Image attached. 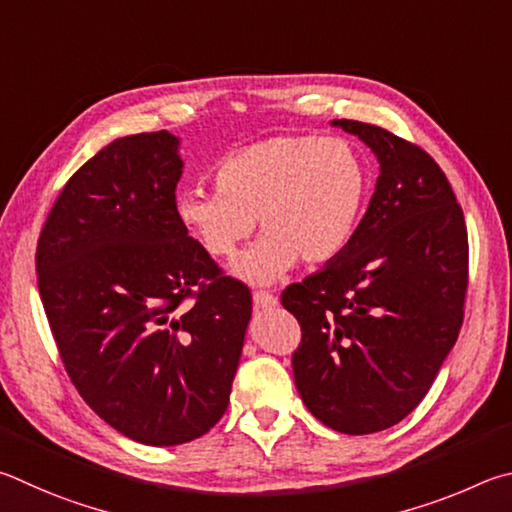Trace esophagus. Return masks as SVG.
I'll return each mask as SVG.
<instances>
[{"label": "esophagus", "instance_id": "34e87169", "mask_svg": "<svg viewBox=\"0 0 512 512\" xmlns=\"http://www.w3.org/2000/svg\"><path fill=\"white\" fill-rule=\"evenodd\" d=\"M254 303L258 308H274L276 303H279V299L274 297L272 292H265V290H256L254 292Z\"/></svg>", "mask_w": 512, "mask_h": 512}]
</instances>
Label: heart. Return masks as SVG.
I'll use <instances>...</instances> for the list:
<instances>
[{"mask_svg":"<svg viewBox=\"0 0 512 512\" xmlns=\"http://www.w3.org/2000/svg\"><path fill=\"white\" fill-rule=\"evenodd\" d=\"M218 191L186 188L175 213L213 258L236 254L258 227L265 236L236 263L242 279L272 283L297 258L328 263L351 245L369 195V170L353 143L276 134L229 152L215 166Z\"/></svg>","mask_w":512,"mask_h":512,"instance_id":"1","label":"heart"}]
</instances>
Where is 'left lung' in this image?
I'll return each instance as SVG.
<instances>
[{
	"label": "left lung",
	"mask_w": 512,
	"mask_h": 512,
	"mask_svg": "<svg viewBox=\"0 0 512 512\" xmlns=\"http://www.w3.org/2000/svg\"><path fill=\"white\" fill-rule=\"evenodd\" d=\"M380 161L369 211L324 270L292 283L294 382L312 416L342 434L393 427L427 396L461 333L468 229L441 166L380 125L335 121Z\"/></svg>",
	"instance_id": "left-lung-1"
}]
</instances>
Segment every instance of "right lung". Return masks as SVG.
I'll return each mask as SVG.
<instances>
[{
  "label": "right lung",
  "instance_id": "right-lung-1",
  "mask_svg": "<svg viewBox=\"0 0 512 512\" xmlns=\"http://www.w3.org/2000/svg\"><path fill=\"white\" fill-rule=\"evenodd\" d=\"M177 139L112 141L80 166L42 224L35 270L53 342L80 398L143 445L218 423L251 292L182 227Z\"/></svg>",
  "mask_w": 512,
  "mask_h": 512
}]
</instances>
